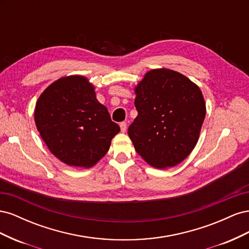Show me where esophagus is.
<instances>
[{"label": "esophagus", "instance_id": "1", "mask_svg": "<svg viewBox=\"0 0 249 249\" xmlns=\"http://www.w3.org/2000/svg\"><path fill=\"white\" fill-rule=\"evenodd\" d=\"M120 130H122V132H125L126 131V123L125 122H123L120 123Z\"/></svg>", "mask_w": 249, "mask_h": 249}]
</instances>
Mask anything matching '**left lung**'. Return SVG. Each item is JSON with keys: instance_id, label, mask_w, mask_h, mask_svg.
<instances>
[{"instance_id": "8db88e82", "label": "left lung", "mask_w": 249, "mask_h": 249, "mask_svg": "<svg viewBox=\"0 0 249 249\" xmlns=\"http://www.w3.org/2000/svg\"><path fill=\"white\" fill-rule=\"evenodd\" d=\"M137 117L127 134L136 152L156 168L176 166L196 145L206 116L197 85L178 71H148L135 88Z\"/></svg>"}]
</instances>
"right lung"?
Masks as SVG:
<instances>
[{
    "instance_id": "add662e5",
    "label": "right lung",
    "mask_w": 249,
    "mask_h": 249,
    "mask_svg": "<svg viewBox=\"0 0 249 249\" xmlns=\"http://www.w3.org/2000/svg\"><path fill=\"white\" fill-rule=\"evenodd\" d=\"M34 117L51 153L70 166H93L120 131L108 109L96 100L94 87L82 76L51 84L37 101Z\"/></svg>"
}]
</instances>
